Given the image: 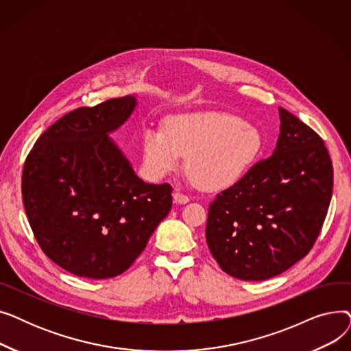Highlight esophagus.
<instances>
[{"instance_id":"esophagus-1","label":"esophagus","mask_w":351,"mask_h":351,"mask_svg":"<svg viewBox=\"0 0 351 351\" xmlns=\"http://www.w3.org/2000/svg\"><path fill=\"white\" fill-rule=\"evenodd\" d=\"M191 199L186 196V195H183V193H180L179 191H175V193H173V202L175 204H178V205H185V204H188Z\"/></svg>"}]
</instances>
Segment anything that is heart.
I'll use <instances>...</instances> for the list:
<instances>
[{
  "mask_svg": "<svg viewBox=\"0 0 351 351\" xmlns=\"http://www.w3.org/2000/svg\"><path fill=\"white\" fill-rule=\"evenodd\" d=\"M256 126L226 112H196L171 117L166 128H147L142 136L146 175L158 180L176 171L182 156L191 179L206 191H223L252 169L263 151Z\"/></svg>",
  "mask_w": 351,
  "mask_h": 351,
  "instance_id": "heart-1",
  "label": "heart"
}]
</instances>
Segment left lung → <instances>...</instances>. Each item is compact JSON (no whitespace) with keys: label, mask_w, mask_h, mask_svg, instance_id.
Wrapping results in <instances>:
<instances>
[{"label":"left lung","mask_w":351,"mask_h":351,"mask_svg":"<svg viewBox=\"0 0 351 351\" xmlns=\"http://www.w3.org/2000/svg\"><path fill=\"white\" fill-rule=\"evenodd\" d=\"M280 134L257 162L209 206L206 242L232 278H274L310 252L333 193V165L323 139L279 108Z\"/></svg>","instance_id":"obj_1"}]
</instances>
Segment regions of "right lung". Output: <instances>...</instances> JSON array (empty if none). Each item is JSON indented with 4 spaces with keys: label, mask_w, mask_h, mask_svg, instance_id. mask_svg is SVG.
<instances>
[{
    "label": "right lung",
    "mask_w": 351,
    "mask_h": 351,
    "mask_svg": "<svg viewBox=\"0 0 351 351\" xmlns=\"http://www.w3.org/2000/svg\"><path fill=\"white\" fill-rule=\"evenodd\" d=\"M138 95L78 108L35 142L23 199L36 242L66 271L109 279L129 269L172 208L168 183H145L109 135L132 117Z\"/></svg>",
    "instance_id": "right-lung-1"
}]
</instances>
